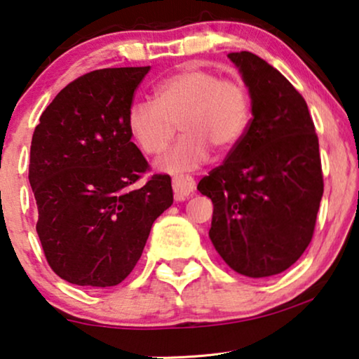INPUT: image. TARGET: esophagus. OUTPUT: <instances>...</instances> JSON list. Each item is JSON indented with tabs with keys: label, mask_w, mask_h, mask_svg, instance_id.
<instances>
[{
	"label": "esophagus",
	"mask_w": 359,
	"mask_h": 359,
	"mask_svg": "<svg viewBox=\"0 0 359 359\" xmlns=\"http://www.w3.org/2000/svg\"><path fill=\"white\" fill-rule=\"evenodd\" d=\"M196 189V183L191 176H175L173 191L176 201H184Z\"/></svg>",
	"instance_id": "esophagus-1"
}]
</instances>
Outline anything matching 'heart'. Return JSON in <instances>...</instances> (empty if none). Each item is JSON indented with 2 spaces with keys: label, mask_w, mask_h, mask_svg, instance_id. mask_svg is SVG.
<instances>
[{
  "label": "heart",
  "mask_w": 359,
  "mask_h": 359,
  "mask_svg": "<svg viewBox=\"0 0 359 359\" xmlns=\"http://www.w3.org/2000/svg\"><path fill=\"white\" fill-rule=\"evenodd\" d=\"M154 97L132 102L127 127L145 155H160L173 140L178 122L183 135L158 161L171 173L199 168L209 160L210 149L232 151L252 119L247 85L199 65L165 76L154 86Z\"/></svg>",
  "instance_id": "obj_1"
}]
</instances>
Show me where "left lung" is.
<instances>
[{
  "mask_svg": "<svg viewBox=\"0 0 359 359\" xmlns=\"http://www.w3.org/2000/svg\"><path fill=\"white\" fill-rule=\"evenodd\" d=\"M252 97L243 139L199 181L214 204L209 237L233 271L279 274L311 243L323 194L318 137L307 102L276 68L232 52Z\"/></svg>",
  "mask_w": 359,
  "mask_h": 359,
  "instance_id": "1",
  "label": "left lung"
}]
</instances>
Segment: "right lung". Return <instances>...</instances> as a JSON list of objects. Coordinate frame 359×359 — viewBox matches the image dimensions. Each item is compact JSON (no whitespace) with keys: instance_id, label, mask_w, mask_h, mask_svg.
<instances>
[{"instance_id":"1","label":"right lung","mask_w":359,"mask_h":359,"mask_svg":"<svg viewBox=\"0 0 359 359\" xmlns=\"http://www.w3.org/2000/svg\"><path fill=\"white\" fill-rule=\"evenodd\" d=\"M150 67L102 68L58 93L32 135L29 183L48 266L86 287L116 286L139 262L155 219L173 204L132 142L127 112Z\"/></svg>"}]
</instances>
